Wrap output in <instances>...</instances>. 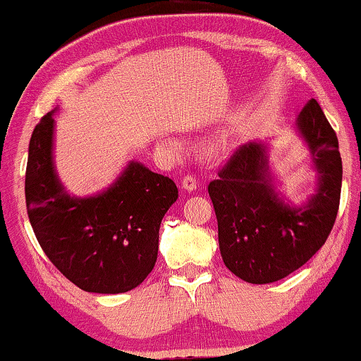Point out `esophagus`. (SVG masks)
I'll use <instances>...</instances> for the list:
<instances>
[{
	"label": "esophagus",
	"instance_id": "34e87169",
	"mask_svg": "<svg viewBox=\"0 0 361 361\" xmlns=\"http://www.w3.org/2000/svg\"><path fill=\"white\" fill-rule=\"evenodd\" d=\"M181 188L186 190V192H195L198 188V180L193 175H186L181 180Z\"/></svg>",
	"mask_w": 361,
	"mask_h": 361
}]
</instances>
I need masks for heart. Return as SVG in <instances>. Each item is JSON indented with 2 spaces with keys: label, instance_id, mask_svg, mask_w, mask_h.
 <instances>
[{
  "label": "heart",
  "instance_id": "b5f03b06",
  "mask_svg": "<svg viewBox=\"0 0 361 361\" xmlns=\"http://www.w3.org/2000/svg\"><path fill=\"white\" fill-rule=\"evenodd\" d=\"M169 145H173V142H169Z\"/></svg>",
  "mask_w": 361,
  "mask_h": 361
}]
</instances>
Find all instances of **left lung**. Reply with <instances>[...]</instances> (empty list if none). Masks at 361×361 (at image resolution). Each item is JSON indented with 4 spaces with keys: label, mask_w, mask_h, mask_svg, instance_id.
<instances>
[{
    "label": "left lung",
    "mask_w": 361,
    "mask_h": 361,
    "mask_svg": "<svg viewBox=\"0 0 361 361\" xmlns=\"http://www.w3.org/2000/svg\"><path fill=\"white\" fill-rule=\"evenodd\" d=\"M296 133L318 173L314 193L302 205H293L277 192L266 141L238 147L219 180L208 185L224 264L250 284L284 279L305 266L326 242L336 220L341 156L336 134L314 99L299 114Z\"/></svg>",
    "instance_id": "left-lung-1"
}]
</instances>
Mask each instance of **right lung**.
I'll return each mask as SVG.
<instances>
[{
  "label": "right lung",
  "mask_w": 361,
  "mask_h": 361,
  "mask_svg": "<svg viewBox=\"0 0 361 361\" xmlns=\"http://www.w3.org/2000/svg\"><path fill=\"white\" fill-rule=\"evenodd\" d=\"M55 111L42 117L30 139L25 176L30 224L47 257L77 288L128 293L153 271L159 225L178 188L171 178L129 161L101 193L68 195L54 161Z\"/></svg>",
  "instance_id": "obj_1"
}]
</instances>
